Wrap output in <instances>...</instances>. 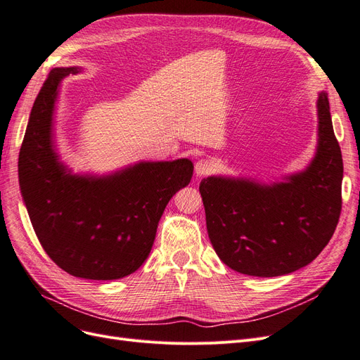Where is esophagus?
I'll use <instances>...</instances> for the list:
<instances>
[{
    "label": "esophagus",
    "instance_id": "obj_1",
    "mask_svg": "<svg viewBox=\"0 0 360 360\" xmlns=\"http://www.w3.org/2000/svg\"><path fill=\"white\" fill-rule=\"evenodd\" d=\"M213 169V162L209 159H201L197 163H195V176L197 177H202L210 174Z\"/></svg>",
    "mask_w": 360,
    "mask_h": 360
}]
</instances>
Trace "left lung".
<instances>
[{
  "mask_svg": "<svg viewBox=\"0 0 360 360\" xmlns=\"http://www.w3.org/2000/svg\"><path fill=\"white\" fill-rule=\"evenodd\" d=\"M317 115V150L303 171L274 183L230 176L201 180L209 238L217 257L238 274H291L317 258L335 233L344 167L326 91L319 94Z\"/></svg>",
  "mask_w": 360,
  "mask_h": 360,
  "instance_id": "obj_1",
  "label": "left lung"
}]
</instances>
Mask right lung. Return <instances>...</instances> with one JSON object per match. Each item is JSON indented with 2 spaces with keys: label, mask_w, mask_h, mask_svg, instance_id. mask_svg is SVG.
I'll list each match as a JSON object with an SVG mask.
<instances>
[{
  "label": "right lung",
  "mask_w": 360,
  "mask_h": 360,
  "mask_svg": "<svg viewBox=\"0 0 360 360\" xmlns=\"http://www.w3.org/2000/svg\"><path fill=\"white\" fill-rule=\"evenodd\" d=\"M81 68L51 70L19 151V186L40 245L64 271L111 281L134 274L153 246L163 210L188 186L189 159L141 160L111 174H73L60 160L53 114L61 81Z\"/></svg>",
  "instance_id": "add662e5"
}]
</instances>
